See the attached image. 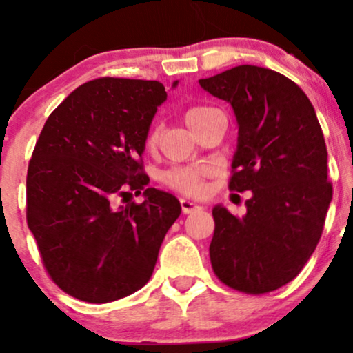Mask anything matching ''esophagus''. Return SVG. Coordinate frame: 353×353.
Listing matches in <instances>:
<instances>
[{"label": "esophagus", "mask_w": 353, "mask_h": 353, "mask_svg": "<svg viewBox=\"0 0 353 353\" xmlns=\"http://www.w3.org/2000/svg\"><path fill=\"white\" fill-rule=\"evenodd\" d=\"M181 208L184 214H190V212H196V210H201L202 205L196 204V202H192L189 199H181Z\"/></svg>", "instance_id": "34e87169"}]
</instances>
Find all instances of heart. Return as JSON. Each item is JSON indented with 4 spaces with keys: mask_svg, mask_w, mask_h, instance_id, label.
<instances>
[{
    "mask_svg": "<svg viewBox=\"0 0 353 353\" xmlns=\"http://www.w3.org/2000/svg\"><path fill=\"white\" fill-rule=\"evenodd\" d=\"M217 112V109L209 108V106H190L188 111L184 112L185 124L189 125L192 131H196L199 125L204 123L210 114ZM161 137V129L159 125H152L149 129L148 136H145V145L148 149H154L159 143ZM210 174L208 168H171L169 171L163 174V182L164 185H168L169 189L176 190V192L184 194V196L196 197L201 196L204 192V179Z\"/></svg>",
    "mask_w": 353,
    "mask_h": 353,
    "instance_id": "1",
    "label": "heart"
}]
</instances>
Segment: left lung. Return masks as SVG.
Wrapping results in <instances>:
<instances>
[{
    "mask_svg": "<svg viewBox=\"0 0 353 353\" xmlns=\"http://www.w3.org/2000/svg\"><path fill=\"white\" fill-rule=\"evenodd\" d=\"M199 84L237 117L229 189L252 190L244 217L212 209L210 264L230 289L272 292L297 277L322 236L332 201L322 128L305 92L277 71L242 64Z\"/></svg>",
    "mask_w": 353,
    "mask_h": 353,
    "instance_id": "1",
    "label": "left lung"
}]
</instances>
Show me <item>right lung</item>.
<instances>
[{"label":"right lung","instance_id":"add662e5","mask_svg":"<svg viewBox=\"0 0 353 353\" xmlns=\"http://www.w3.org/2000/svg\"><path fill=\"white\" fill-rule=\"evenodd\" d=\"M165 98L159 81L98 78L44 123L28 165L26 221L48 275L71 297L108 303L151 279L181 214L172 194L145 188V136ZM131 192L146 201L116 210L112 201Z\"/></svg>","mask_w":353,"mask_h":353}]
</instances>
